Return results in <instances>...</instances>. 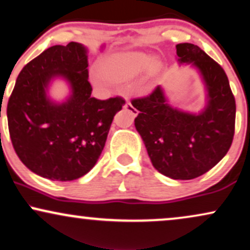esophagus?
<instances>
[{"instance_id": "obj_1", "label": "esophagus", "mask_w": 250, "mask_h": 250, "mask_svg": "<svg viewBox=\"0 0 250 250\" xmlns=\"http://www.w3.org/2000/svg\"><path fill=\"white\" fill-rule=\"evenodd\" d=\"M123 107H125V109H128V110H129V112H130V113H131V114H132V115H134V116H136V115H137V114H138V110H137V109H136V108H135V107H134V106H132V105H131V104H130V103H129V102H127V103H125V106H123Z\"/></svg>"}]
</instances>
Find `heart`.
<instances>
[{
  "instance_id": "heart-1",
  "label": "heart",
  "mask_w": 250,
  "mask_h": 250,
  "mask_svg": "<svg viewBox=\"0 0 250 250\" xmlns=\"http://www.w3.org/2000/svg\"><path fill=\"white\" fill-rule=\"evenodd\" d=\"M150 62L146 55H131L125 58H110L100 65V74L115 81H127L140 74ZM151 70V69H150Z\"/></svg>"
}]
</instances>
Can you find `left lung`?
Wrapping results in <instances>:
<instances>
[{
  "label": "left lung",
  "mask_w": 250,
  "mask_h": 250,
  "mask_svg": "<svg viewBox=\"0 0 250 250\" xmlns=\"http://www.w3.org/2000/svg\"><path fill=\"white\" fill-rule=\"evenodd\" d=\"M178 61L200 71L207 90V105L198 114L183 112L167 103L160 85L135 98V118L154 168L174 180L203 175L225 157L235 128V99L229 78L218 63L192 43L176 45Z\"/></svg>",
  "instance_id": "left-lung-1"
}]
</instances>
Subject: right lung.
Wrapping results in <instances>:
<instances>
[{
	"label": "right lung",
	"mask_w": 250,
	"mask_h": 250,
	"mask_svg": "<svg viewBox=\"0 0 250 250\" xmlns=\"http://www.w3.org/2000/svg\"><path fill=\"white\" fill-rule=\"evenodd\" d=\"M86 48L78 42L49 47L18 75L7 107L9 134L21 163L42 178L71 181L93 168L105 146L122 97L91 96ZM67 80L72 94L56 104L46 97L50 81Z\"/></svg>",
	"instance_id": "add662e5"
}]
</instances>
